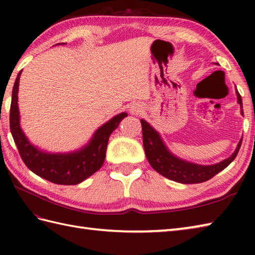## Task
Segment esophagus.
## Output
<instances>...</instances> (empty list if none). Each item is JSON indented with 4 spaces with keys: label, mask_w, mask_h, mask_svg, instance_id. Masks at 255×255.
<instances>
[{
    "label": "esophagus",
    "mask_w": 255,
    "mask_h": 255,
    "mask_svg": "<svg viewBox=\"0 0 255 255\" xmlns=\"http://www.w3.org/2000/svg\"><path fill=\"white\" fill-rule=\"evenodd\" d=\"M142 111L143 106L140 104V103H132V104L129 106V113H130L131 115H139Z\"/></svg>",
    "instance_id": "esophagus-1"
}]
</instances>
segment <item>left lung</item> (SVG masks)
<instances>
[{"instance_id": "1", "label": "left lung", "mask_w": 255, "mask_h": 255, "mask_svg": "<svg viewBox=\"0 0 255 255\" xmlns=\"http://www.w3.org/2000/svg\"><path fill=\"white\" fill-rule=\"evenodd\" d=\"M236 94L238 104H240L241 107V115H243L242 99L238 90H236ZM140 122H141L142 126L144 152L150 165L161 175L182 184H196L210 180L211 177L218 174L220 171L226 169L236 159L241 147L242 140H240L239 143H238L235 152L229 158L223 160L219 163L211 165L193 163V162L183 160L174 153H172L170 149L166 147L160 133L144 119H141Z\"/></svg>"}]
</instances>
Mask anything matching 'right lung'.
<instances>
[{
  "instance_id": "right-lung-1",
  "label": "right lung",
  "mask_w": 255,
  "mask_h": 255,
  "mask_svg": "<svg viewBox=\"0 0 255 255\" xmlns=\"http://www.w3.org/2000/svg\"><path fill=\"white\" fill-rule=\"evenodd\" d=\"M66 45V44H57ZM20 70L15 80L9 111V127L21 160L36 175L59 185H75L99 171L106 156L108 139L127 113H121L103 124L89 142L71 152H49L32 144L20 127L18 108V86Z\"/></svg>"
}]
</instances>
